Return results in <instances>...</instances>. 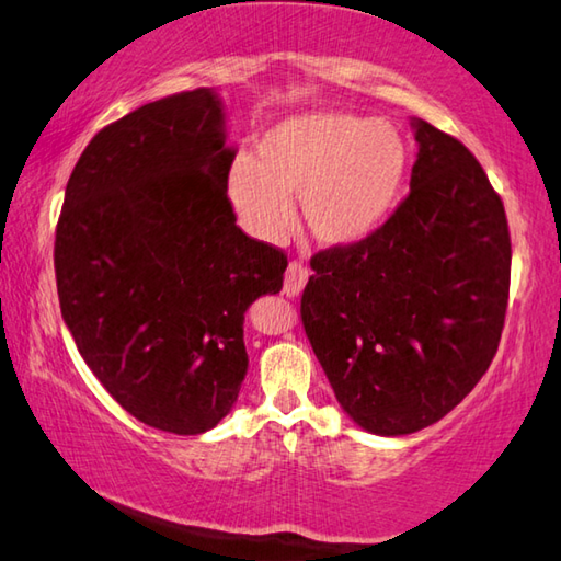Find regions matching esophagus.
<instances>
[{
	"instance_id": "34e87169",
	"label": "esophagus",
	"mask_w": 561,
	"mask_h": 561,
	"mask_svg": "<svg viewBox=\"0 0 561 561\" xmlns=\"http://www.w3.org/2000/svg\"><path fill=\"white\" fill-rule=\"evenodd\" d=\"M306 283H308L306 265H300L298 261H290L286 268V280H283V293H286L288 298H298L302 288H306Z\"/></svg>"
}]
</instances>
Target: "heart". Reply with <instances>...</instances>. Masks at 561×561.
Instances as JSON below:
<instances>
[{
    "instance_id": "obj_1",
    "label": "heart",
    "mask_w": 561,
    "mask_h": 561,
    "mask_svg": "<svg viewBox=\"0 0 561 561\" xmlns=\"http://www.w3.org/2000/svg\"><path fill=\"white\" fill-rule=\"evenodd\" d=\"M409 170L404 135L379 117L342 111L290 115L265 130L255 160L236 157L226 196L259 241H278L300 219L325 249H347L377 233L394 211Z\"/></svg>"
}]
</instances>
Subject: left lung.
I'll use <instances>...</instances> for the list:
<instances>
[{
    "label": "left lung",
    "mask_w": 561,
    "mask_h": 561,
    "mask_svg": "<svg viewBox=\"0 0 561 561\" xmlns=\"http://www.w3.org/2000/svg\"><path fill=\"white\" fill-rule=\"evenodd\" d=\"M411 192L377 233L320 251L300 300L306 335L359 428L407 436L485 375L510 290L505 206L456 137L411 117Z\"/></svg>",
    "instance_id": "obj_1"
}]
</instances>
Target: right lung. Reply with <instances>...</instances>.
<instances>
[{"instance_id":"1","label":"right lung","mask_w":561,"mask_h":561,"mask_svg":"<svg viewBox=\"0 0 561 561\" xmlns=\"http://www.w3.org/2000/svg\"><path fill=\"white\" fill-rule=\"evenodd\" d=\"M233 157L214 88L147 103L88 142L56 226L58 302L85 365L127 414L180 436L236 404L243 316L288 268L236 226Z\"/></svg>"}]
</instances>
